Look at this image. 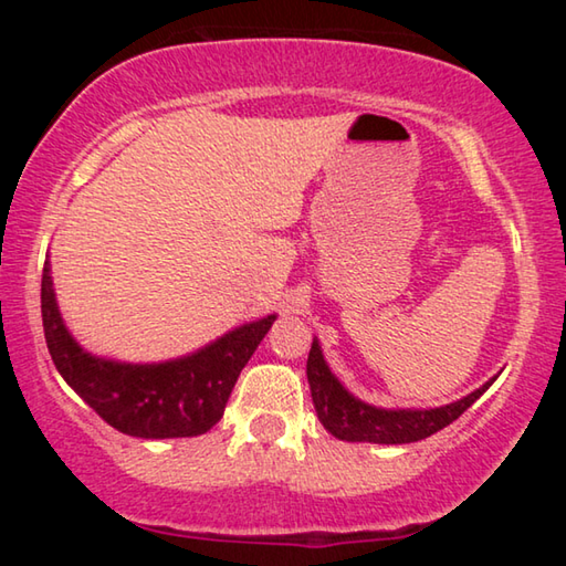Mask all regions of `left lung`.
Listing matches in <instances>:
<instances>
[{
  "label": "left lung",
  "mask_w": 566,
  "mask_h": 566,
  "mask_svg": "<svg viewBox=\"0 0 566 566\" xmlns=\"http://www.w3.org/2000/svg\"><path fill=\"white\" fill-rule=\"evenodd\" d=\"M306 379H310L312 401L317 417L329 434L344 442H371V444H409L437 434L439 429L452 424L474 401L492 387L474 389L464 399L434 409H381L357 399L342 387L324 361L317 337L312 342L310 359H306Z\"/></svg>",
  "instance_id": "8db88e82"
}]
</instances>
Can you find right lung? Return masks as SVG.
<instances>
[{
    "label": "right lung",
    "mask_w": 566,
    "mask_h": 566,
    "mask_svg": "<svg viewBox=\"0 0 566 566\" xmlns=\"http://www.w3.org/2000/svg\"><path fill=\"white\" fill-rule=\"evenodd\" d=\"M50 272V262H44L42 324L54 367L107 424L129 437L171 439L209 432L224 415L239 371L276 319V314H266L179 359L114 361L84 352L64 327Z\"/></svg>",
    "instance_id": "add662e5"
}]
</instances>
